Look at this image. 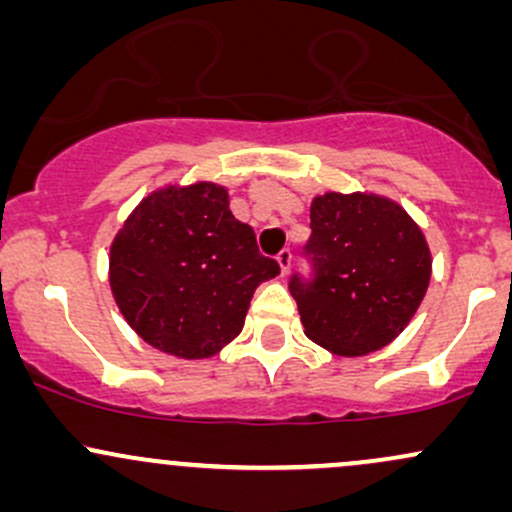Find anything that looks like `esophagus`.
<instances>
[{
  "mask_svg": "<svg viewBox=\"0 0 512 512\" xmlns=\"http://www.w3.org/2000/svg\"><path fill=\"white\" fill-rule=\"evenodd\" d=\"M291 260H293V252H291V248H284V250L279 252V255H276V262H279L281 274H289V269H291Z\"/></svg>",
  "mask_w": 512,
  "mask_h": 512,
  "instance_id": "obj_1",
  "label": "esophagus"
}]
</instances>
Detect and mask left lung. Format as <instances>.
Returning a JSON list of instances; mask_svg holds the SVG:
<instances>
[{"instance_id":"8db88e82","label":"left lung","mask_w":512,"mask_h":512,"mask_svg":"<svg viewBox=\"0 0 512 512\" xmlns=\"http://www.w3.org/2000/svg\"><path fill=\"white\" fill-rule=\"evenodd\" d=\"M301 255L310 272H293L305 337L342 356L383 349L407 327L431 279V252L407 211L373 195L315 197Z\"/></svg>"}]
</instances>
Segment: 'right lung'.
Listing matches in <instances>:
<instances>
[{"mask_svg": "<svg viewBox=\"0 0 512 512\" xmlns=\"http://www.w3.org/2000/svg\"><path fill=\"white\" fill-rule=\"evenodd\" d=\"M279 272L211 182L149 195L110 248V286L125 320L180 358L211 356L236 339L252 293Z\"/></svg>", "mask_w": 512, "mask_h": 512, "instance_id": "1", "label": "right lung"}]
</instances>
